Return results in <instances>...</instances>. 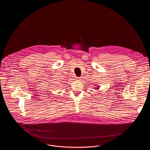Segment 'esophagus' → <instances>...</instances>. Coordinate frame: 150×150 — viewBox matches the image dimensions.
Listing matches in <instances>:
<instances>
[{
	"label": "esophagus",
	"mask_w": 150,
	"mask_h": 150,
	"mask_svg": "<svg viewBox=\"0 0 150 150\" xmlns=\"http://www.w3.org/2000/svg\"><path fill=\"white\" fill-rule=\"evenodd\" d=\"M81 78H79V77H77V78H76V80H77V81H80V80H81Z\"/></svg>",
	"instance_id": "obj_1"
}]
</instances>
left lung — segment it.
<instances>
[{"instance_id": "left-lung-1", "label": "left lung", "mask_w": 150, "mask_h": 150, "mask_svg": "<svg viewBox=\"0 0 150 150\" xmlns=\"http://www.w3.org/2000/svg\"><path fill=\"white\" fill-rule=\"evenodd\" d=\"M96 85H97V84H96ZM95 86H96V85H95ZM93 87H94V86H93ZM100 86H96V87H94V88L95 89V90H96V91H97L98 92H99V91H98V90L100 89Z\"/></svg>"}]
</instances>
